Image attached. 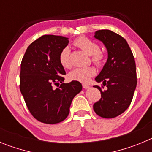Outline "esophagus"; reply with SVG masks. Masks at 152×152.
<instances>
[{"instance_id": "esophagus-1", "label": "esophagus", "mask_w": 152, "mask_h": 152, "mask_svg": "<svg viewBox=\"0 0 152 152\" xmlns=\"http://www.w3.org/2000/svg\"><path fill=\"white\" fill-rule=\"evenodd\" d=\"M83 88H85V89H87V88H90V86H88V85H87V84H83Z\"/></svg>"}]
</instances>
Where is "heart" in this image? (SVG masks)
Wrapping results in <instances>:
<instances>
[{
	"label": "heart",
	"instance_id": "obj_1",
	"mask_svg": "<svg viewBox=\"0 0 152 152\" xmlns=\"http://www.w3.org/2000/svg\"><path fill=\"white\" fill-rule=\"evenodd\" d=\"M74 45L83 50L86 54L91 57V60L95 64H99L103 59V54L99 50L98 45L86 37H79L74 41ZM69 48H64L61 50L59 56L60 64L64 68H70L71 63L69 61ZM95 74V69L92 66L76 68L69 73V78L73 81L87 83L91 77Z\"/></svg>",
	"mask_w": 152,
	"mask_h": 152
}]
</instances>
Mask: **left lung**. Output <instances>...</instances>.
<instances>
[{"label": "left lung", "instance_id": "8db88e82", "mask_svg": "<svg viewBox=\"0 0 152 152\" xmlns=\"http://www.w3.org/2000/svg\"><path fill=\"white\" fill-rule=\"evenodd\" d=\"M94 37L107 51V60L95 81L107 88L102 91L95 86L102 98L94 104L93 109L100 117L113 118L124 113L132 102L137 84L136 63L129 45L120 35L102 29L96 31Z\"/></svg>", "mask_w": 152, "mask_h": 152}]
</instances>
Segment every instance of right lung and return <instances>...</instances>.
I'll use <instances>...</instances> for the list:
<instances>
[{"label": "right lung", "mask_w": 152, "mask_h": 152, "mask_svg": "<svg viewBox=\"0 0 152 152\" xmlns=\"http://www.w3.org/2000/svg\"><path fill=\"white\" fill-rule=\"evenodd\" d=\"M68 44L66 37L43 35L27 48L22 60L20 91L32 115L45 124L65 120L73 98L83 88L79 82L63 83L66 72L59 56ZM60 83L59 88H53Z\"/></svg>", "instance_id": "1"}]
</instances>
